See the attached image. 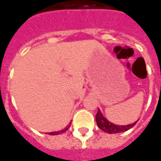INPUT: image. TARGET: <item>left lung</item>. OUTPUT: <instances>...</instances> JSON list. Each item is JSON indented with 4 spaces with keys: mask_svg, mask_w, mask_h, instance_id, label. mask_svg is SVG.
I'll return each instance as SVG.
<instances>
[{
    "mask_svg": "<svg viewBox=\"0 0 161 161\" xmlns=\"http://www.w3.org/2000/svg\"><path fill=\"white\" fill-rule=\"evenodd\" d=\"M96 121H97L98 128L102 129L103 131L108 133V134H117V133H121V132L127 131L128 129L133 128L136 124V122L138 121H136L132 124L123 125V126L122 125H115L110 121H108L107 119L105 118L99 109H98L97 113L96 115Z\"/></svg>",
    "mask_w": 161,
    "mask_h": 161,
    "instance_id": "left-lung-1",
    "label": "left lung"
}]
</instances>
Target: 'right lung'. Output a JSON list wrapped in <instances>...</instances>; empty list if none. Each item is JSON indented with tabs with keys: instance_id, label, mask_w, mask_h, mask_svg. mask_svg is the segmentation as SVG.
Returning a JSON list of instances; mask_svg holds the SVG:
<instances>
[{
	"instance_id": "obj_1",
	"label": "right lung",
	"mask_w": 161,
	"mask_h": 161,
	"mask_svg": "<svg viewBox=\"0 0 161 161\" xmlns=\"http://www.w3.org/2000/svg\"><path fill=\"white\" fill-rule=\"evenodd\" d=\"M70 123H71V122H70ZM70 123L69 125H67L66 128H64V129H62V130H59V131H56V132H51V133H48V135H60V134H62V133H64L66 130L69 129V128H70Z\"/></svg>"
}]
</instances>
